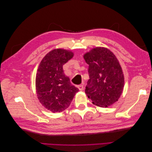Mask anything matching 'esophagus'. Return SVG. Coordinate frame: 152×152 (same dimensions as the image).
I'll return each mask as SVG.
<instances>
[{
  "mask_svg": "<svg viewBox=\"0 0 152 152\" xmlns=\"http://www.w3.org/2000/svg\"><path fill=\"white\" fill-rule=\"evenodd\" d=\"M78 88H79V89L80 91L83 90L84 89V86H83V84H80L79 86H78Z\"/></svg>",
  "mask_w": 152,
  "mask_h": 152,
  "instance_id": "obj_1",
  "label": "esophagus"
}]
</instances>
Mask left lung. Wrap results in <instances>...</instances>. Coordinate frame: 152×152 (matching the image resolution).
I'll list each match as a JSON object with an SVG mask.
<instances>
[{"instance_id": "obj_1", "label": "left lung", "mask_w": 152, "mask_h": 152, "mask_svg": "<svg viewBox=\"0 0 152 152\" xmlns=\"http://www.w3.org/2000/svg\"><path fill=\"white\" fill-rule=\"evenodd\" d=\"M89 65L85 93L97 107L107 108L117 102L122 93L124 76L117 57L111 50L96 47L84 54Z\"/></svg>"}]
</instances>
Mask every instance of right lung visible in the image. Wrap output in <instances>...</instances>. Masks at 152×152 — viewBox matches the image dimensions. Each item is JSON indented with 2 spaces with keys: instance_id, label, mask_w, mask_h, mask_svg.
I'll list each match as a JSON object with an SVG mask.
<instances>
[{
  "instance_id": "1",
  "label": "right lung",
  "mask_w": 152,
  "mask_h": 152,
  "mask_svg": "<svg viewBox=\"0 0 152 152\" xmlns=\"http://www.w3.org/2000/svg\"><path fill=\"white\" fill-rule=\"evenodd\" d=\"M73 55L70 50L54 49L43 58L38 67L35 77L37 98L43 107L53 113L66 110L79 91L63 69Z\"/></svg>"
}]
</instances>
